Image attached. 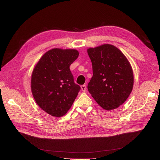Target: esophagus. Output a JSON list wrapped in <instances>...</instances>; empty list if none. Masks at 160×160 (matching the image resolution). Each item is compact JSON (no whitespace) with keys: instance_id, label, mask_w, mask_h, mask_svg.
<instances>
[{"instance_id":"1","label":"esophagus","mask_w":160,"mask_h":160,"mask_svg":"<svg viewBox=\"0 0 160 160\" xmlns=\"http://www.w3.org/2000/svg\"><path fill=\"white\" fill-rule=\"evenodd\" d=\"M81 89H82V91L85 92L86 90V85H82V86H81Z\"/></svg>"}]
</instances>
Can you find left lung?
Wrapping results in <instances>:
<instances>
[{
  "label": "left lung",
  "mask_w": 160,
  "mask_h": 160,
  "mask_svg": "<svg viewBox=\"0 0 160 160\" xmlns=\"http://www.w3.org/2000/svg\"><path fill=\"white\" fill-rule=\"evenodd\" d=\"M93 77L88 89L105 110L119 108L128 98L133 86L131 65L121 50L110 44L89 48Z\"/></svg>",
  "instance_id": "obj_1"
}]
</instances>
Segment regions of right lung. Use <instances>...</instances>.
Masks as SVG:
<instances>
[{"label": "right lung", "mask_w": 160, "mask_h": 160, "mask_svg": "<svg viewBox=\"0 0 160 160\" xmlns=\"http://www.w3.org/2000/svg\"><path fill=\"white\" fill-rule=\"evenodd\" d=\"M76 49L54 48L45 52L34 67L31 90L37 104L53 117L65 115L80 87L74 82L69 67L78 57Z\"/></svg>", "instance_id": "1"}]
</instances>
